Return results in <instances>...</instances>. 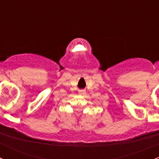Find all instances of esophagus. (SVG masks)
<instances>
[{
  "instance_id": "obj_1",
  "label": "esophagus",
  "mask_w": 159,
  "mask_h": 159,
  "mask_svg": "<svg viewBox=\"0 0 159 159\" xmlns=\"http://www.w3.org/2000/svg\"><path fill=\"white\" fill-rule=\"evenodd\" d=\"M78 94H81V95H84V94H85V91H83V90H80V91H78Z\"/></svg>"
}]
</instances>
